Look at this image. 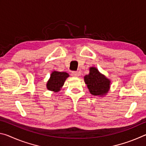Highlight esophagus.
Masks as SVG:
<instances>
[{"mask_svg": "<svg viewBox=\"0 0 146 146\" xmlns=\"http://www.w3.org/2000/svg\"><path fill=\"white\" fill-rule=\"evenodd\" d=\"M80 75V72L79 71H73L72 73H71V75L73 76H78Z\"/></svg>", "mask_w": 146, "mask_h": 146, "instance_id": "1", "label": "esophagus"}]
</instances>
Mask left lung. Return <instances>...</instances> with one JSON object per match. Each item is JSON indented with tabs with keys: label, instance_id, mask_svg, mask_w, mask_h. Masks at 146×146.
<instances>
[{
	"label": "left lung",
	"instance_id": "1",
	"mask_svg": "<svg viewBox=\"0 0 146 146\" xmlns=\"http://www.w3.org/2000/svg\"><path fill=\"white\" fill-rule=\"evenodd\" d=\"M85 83L93 95H103L110 88V80L102 75L96 68H90L89 75L84 76Z\"/></svg>",
	"mask_w": 146,
	"mask_h": 146
}]
</instances>
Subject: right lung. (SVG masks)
<instances>
[{
    "instance_id": "obj_1",
    "label": "right lung",
    "mask_w": 146,
    "mask_h": 146,
    "mask_svg": "<svg viewBox=\"0 0 146 146\" xmlns=\"http://www.w3.org/2000/svg\"><path fill=\"white\" fill-rule=\"evenodd\" d=\"M69 76L68 73L66 72L53 71L51 73V77L47 83V88L49 90L57 92L64 85L66 79Z\"/></svg>"
}]
</instances>
